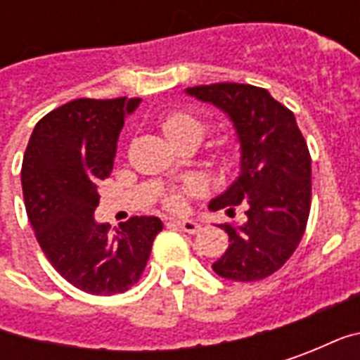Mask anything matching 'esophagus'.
<instances>
[{"label": "esophagus", "instance_id": "34e87169", "mask_svg": "<svg viewBox=\"0 0 360 360\" xmlns=\"http://www.w3.org/2000/svg\"><path fill=\"white\" fill-rule=\"evenodd\" d=\"M173 224L179 227L181 231H185V233L195 235L200 231V224H196L195 219H173Z\"/></svg>", "mask_w": 360, "mask_h": 360}]
</instances>
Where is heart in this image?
<instances>
[{"instance_id":"b5f03b06","label":"heart","mask_w":360,"mask_h":360,"mask_svg":"<svg viewBox=\"0 0 360 360\" xmlns=\"http://www.w3.org/2000/svg\"><path fill=\"white\" fill-rule=\"evenodd\" d=\"M162 129H164L165 136L172 142L185 141V139H202L204 131H206V123L202 119L191 113V111H173L169 115H165L162 121ZM167 206L169 208H177L179 206V198L173 195L167 198Z\"/></svg>"}]
</instances>
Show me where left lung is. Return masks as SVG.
Wrapping results in <instances>:
<instances>
[{"mask_svg":"<svg viewBox=\"0 0 360 360\" xmlns=\"http://www.w3.org/2000/svg\"><path fill=\"white\" fill-rule=\"evenodd\" d=\"M185 92L224 111L239 144V173L208 208L233 218L243 206L247 218L224 224L229 247L212 270L231 281L268 278L301 243L310 212V154L293 111L250 84L218 82Z\"/></svg>","mask_w":360,"mask_h":360,"instance_id":"left-lung-1","label":"left lung"}]
</instances>
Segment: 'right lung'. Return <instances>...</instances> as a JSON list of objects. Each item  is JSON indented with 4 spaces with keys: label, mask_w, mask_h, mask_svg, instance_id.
I'll use <instances>...</instances> for the list:
<instances>
[{
    "label": "right lung",
    "mask_w": 360,
    "mask_h": 360,
    "mask_svg": "<svg viewBox=\"0 0 360 360\" xmlns=\"http://www.w3.org/2000/svg\"><path fill=\"white\" fill-rule=\"evenodd\" d=\"M139 103V98L65 103L36 123L22 158V196L40 249L86 293L115 295L134 285L164 227L156 216H134L110 235L94 218L98 183L110 177L119 133Z\"/></svg>",
    "instance_id": "obj_1"
}]
</instances>
